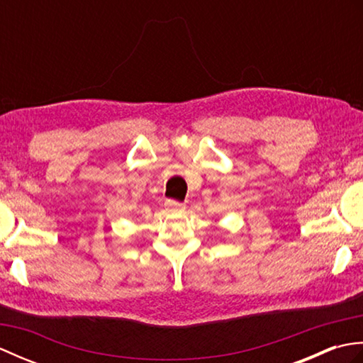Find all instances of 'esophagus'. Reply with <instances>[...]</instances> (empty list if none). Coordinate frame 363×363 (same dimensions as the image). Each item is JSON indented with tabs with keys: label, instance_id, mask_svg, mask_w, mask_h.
Wrapping results in <instances>:
<instances>
[{
	"label": "esophagus",
	"instance_id": "34e87169",
	"mask_svg": "<svg viewBox=\"0 0 363 363\" xmlns=\"http://www.w3.org/2000/svg\"><path fill=\"white\" fill-rule=\"evenodd\" d=\"M167 207L172 212H182L184 209H186V206L181 204V203H177V201H172V199H169V201H167Z\"/></svg>",
	"mask_w": 363,
	"mask_h": 363
}]
</instances>
